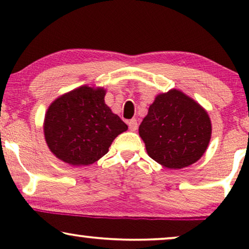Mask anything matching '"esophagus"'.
I'll return each instance as SVG.
<instances>
[{"label": "esophagus", "instance_id": "obj_1", "mask_svg": "<svg viewBox=\"0 0 249 249\" xmlns=\"http://www.w3.org/2000/svg\"><path fill=\"white\" fill-rule=\"evenodd\" d=\"M128 125H129V129H130L131 131H136L138 128L137 120H136V119H131V120L128 122Z\"/></svg>", "mask_w": 249, "mask_h": 249}]
</instances>
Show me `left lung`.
I'll use <instances>...</instances> for the list:
<instances>
[{
	"label": "left lung",
	"mask_w": 249,
	"mask_h": 249,
	"mask_svg": "<svg viewBox=\"0 0 249 249\" xmlns=\"http://www.w3.org/2000/svg\"><path fill=\"white\" fill-rule=\"evenodd\" d=\"M212 124L207 112L178 89L160 94L139 125L146 151L168 169L198 161L209 146Z\"/></svg>",
	"instance_id": "obj_1"
}]
</instances>
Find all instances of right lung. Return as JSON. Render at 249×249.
I'll return each instance as SVG.
<instances>
[{"instance_id":"1","label":"right lung","mask_w":249,"mask_h":249,"mask_svg":"<svg viewBox=\"0 0 249 249\" xmlns=\"http://www.w3.org/2000/svg\"><path fill=\"white\" fill-rule=\"evenodd\" d=\"M104 88L81 86L47 108L44 136L51 152L73 166L93 164L128 125L105 104Z\"/></svg>"}]
</instances>
